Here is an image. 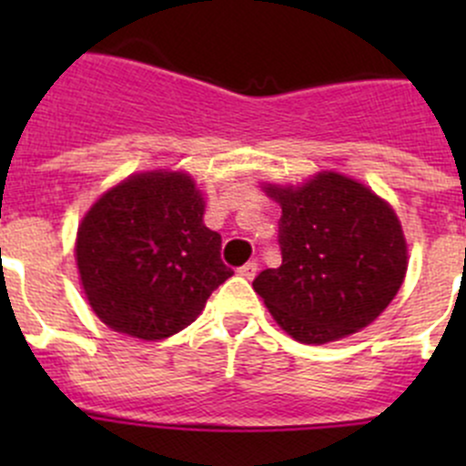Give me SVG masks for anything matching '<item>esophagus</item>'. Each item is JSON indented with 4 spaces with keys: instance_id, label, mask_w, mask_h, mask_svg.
I'll use <instances>...</instances> for the list:
<instances>
[{
    "instance_id": "1",
    "label": "esophagus",
    "mask_w": 466,
    "mask_h": 466,
    "mask_svg": "<svg viewBox=\"0 0 466 466\" xmlns=\"http://www.w3.org/2000/svg\"><path fill=\"white\" fill-rule=\"evenodd\" d=\"M257 270H259V263H257V261H248L246 266L238 268L237 272H238V275H241V277H246V279H252V277L257 275Z\"/></svg>"
}]
</instances>
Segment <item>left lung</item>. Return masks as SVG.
<instances>
[{
  "label": "left lung",
  "mask_w": 466,
  "mask_h": 466,
  "mask_svg": "<svg viewBox=\"0 0 466 466\" xmlns=\"http://www.w3.org/2000/svg\"><path fill=\"white\" fill-rule=\"evenodd\" d=\"M266 191L281 205V266L261 270L252 286L277 324L295 340L322 345L377 320L408 266L392 207L338 173Z\"/></svg>",
  "instance_id": "1"
}]
</instances>
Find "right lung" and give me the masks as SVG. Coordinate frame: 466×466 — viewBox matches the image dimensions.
<instances>
[{
	"instance_id": "right-lung-1",
	"label": "right lung",
	"mask_w": 466,
	"mask_h": 466,
	"mask_svg": "<svg viewBox=\"0 0 466 466\" xmlns=\"http://www.w3.org/2000/svg\"><path fill=\"white\" fill-rule=\"evenodd\" d=\"M203 211L194 180L164 171L128 177L94 203L78 228L76 263L101 322L162 340L200 316L234 275Z\"/></svg>"
}]
</instances>
